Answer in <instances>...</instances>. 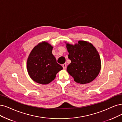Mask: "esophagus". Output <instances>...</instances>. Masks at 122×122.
Listing matches in <instances>:
<instances>
[{"label": "esophagus", "instance_id": "34e87169", "mask_svg": "<svg viewBox=\"0 0 122 122\" xmlns=\"http://www.w3.org/2000/svg\"><path fill=\"white\" fill-rule=\"evenodd\" d=\"M62 67H63V69H65L66 68V63H64V64H63Z\"/></svg>", "mask_w": 122, "mask_h": 122}]
</instances>
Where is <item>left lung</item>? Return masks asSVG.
Wrapping results in <instances>:
<instances>
[{"label":"left lung","mask_w":122,"mask_h":122,"mask_svg":"<svg viewBox=\"0 0 122 122\" xmlns=\"http://www.w3.org/2000/svg\"><path fill=\"white\" fill-rule=\"evenodd\" d=\"M71 63L67 71L75 82L86 84L95 79L100 73L101 61L99 54L93 45L84 41H79L73 45L66 43Z\"/></svg>","instance_id":"1"}]
</instances>
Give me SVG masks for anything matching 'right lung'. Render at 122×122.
Listing matches in <instances>:
<instances>
[{
	"mask_svg": "<svg viewBox=\"0 0 122 122\" xmlns=\"http://www.w3.org/2000/svg\"><path fill=\"white\" fill-rule=\"evenodd\" d=\"M53 47L48 42H42L31 51L27 60V69L30 77L42 84L50 83L63 67L57 63L52 54Z\"/></svg>",
	"mask_w": 122,
	"mask_h": 122,
	"instance_id": "1",
	"label": "right lung"
}]
</instances>
